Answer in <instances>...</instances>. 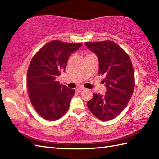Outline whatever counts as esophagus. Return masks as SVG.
<instances>
[{
  "instance_id": "esophagus-1",
  "label": "esophagus",
  "mask_w": 159,
  "mask_h": 159,
  "mask_svg": "<svg viewBox=\"0 0 159 159\" xmlns=\"http://www.w3.org/2000/svg\"><path fill=\"white\" fill-rule=\"evenodd\" d=\"M84 89V88H83V87H80V88H77V89H75V90L77 92H81L82 90H83Z\"/></svg>"
}]
</instances>
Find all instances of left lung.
Returning a JSON list of instances; mask_svg holds the SVG:
<instances>
[{
	"label": "left lung",
	"instance_id": "8db88e82",
	"mask_svg": "<svg viewBox=\"0 0 159 159\" xmlns=\"http://www.w3.org/2000/svg\"><path fill=\"white\" fill-rule=\"evenodd\" d=\"M86 47L97 56L98 74L105 77V94H93L88 101L90 111L102 121L118 116L129 102L135 87V75L129 55L112 41L86 42Z\"/></svg>",
	"mask_w": 159,
	"mask_h": 159
}]
</instances>
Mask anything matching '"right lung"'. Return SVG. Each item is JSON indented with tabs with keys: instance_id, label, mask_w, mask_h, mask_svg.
I'll list each match as a JSON object with an SVG mask.
<instances>
[{
	"instance_id": "right-lung-1",
	"label": "right lung",
	"mask_w": 159,
	"mask_h": 159,
	"mask_svg": "<svg viewBox=\"0 0 159 159\" xmlns=\"http://www.w3.org/2000/svg\"><path fill=\"white\" fill-rule=\"evenodd\" d=\"M82 45L52 41L31 60L27 73L29 96L35 111L45 120H56L68 110L75 90L56 78L65 71L69 56Z\"/></svg>"
}]
</instances>
